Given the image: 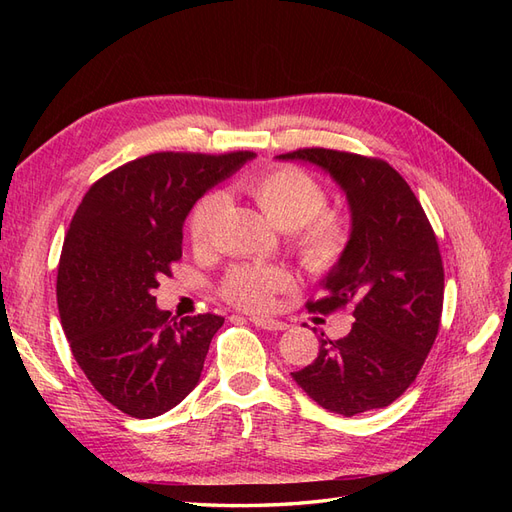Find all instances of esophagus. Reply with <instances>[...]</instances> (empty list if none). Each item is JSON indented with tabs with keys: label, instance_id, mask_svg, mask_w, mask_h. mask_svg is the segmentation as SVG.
I'll use <instances>...</instances> for the list:
<instances>
[{
	"label": "esophagus",
	"instance_id": "obj_1",
	"mask_svg": "<svg viewBox=\"0 0 512 512\" xmlns=\"http://www.w3.org/2000/svg\"><path fill=\"white\" fill-rule=\"evenodd\" d=\"M232 320H235V316H232ZM250 322L254 324V327L258 329H265V331H284L288 324L286 322H280V320H273V318H258V316H252Z\"/></svg>",
	"mask_w": 512,
	"mask_h": 512
}]
</instances>
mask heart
I'll return each mask as SVG.
<instances>
[{
	"instance_id": "b5f03b06",
	"label": "heart",
	"mask_w": 512,
	"mask_h": 512,
	"mask_svg": "<svg viewBox=\"0 0 512 512\" xmlns=\"http://www.w3.org/2000/svg\"><path fill=\"white\" fill-rule=\"evenodd\" d=\"M262 213L284 230H294L292 247L301 267L309 273H331L350 250L352 222L346 213L327 207L324 185L299 166H273L241 181ZM224 207L220 192L205 194L194 205L188 220L192 250L203 252L211 243L215 220ZM288 275L271 265H237L218 284L220 297L245 312H262L280 290L288 286Z\"/></svg>"
}]
</instances>
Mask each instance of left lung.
Masks as SVG:
<instances>
[{
	"label": "left lung",
	"instance_id": "1",
	"mask_svg": "<svg viewBox=\"0 0 512 512\" xmlns=\"http://www.w3.org/2000/svg\"><path fill=\"white\" fill-rule=\"evenodd\" d=\"M322 166L342 185L352 243L327 275V294L307 309L329 316L352 307V329L322 339L312 365L292 371L318 406L354 416L391 406L416 380L436 342L444 267L436 232L406 179L380 158L305 147L280 156Z\"/></svg>",
	"mask_w": 512,
	"mask_h": 512
}]
</instances>
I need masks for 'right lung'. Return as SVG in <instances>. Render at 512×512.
Masks as SVG:
<instances>
[{"mask_svg": "<svg viewBox=\"0 0 512 512\" xmlns=\"http://www.w3.org/2000/svg\"><path fill=\"white\" fill-rule=\"evenodd\" d=\"M254 151H160L100 177L61 247L57 307L91 386L134 418L175 408L198 384L222 316L170 318L153 290L181 258L183 220Z\"/></svg>", "mask_w": 512, "mask_h": 512, "instance_id": "right-lung-1", "label": "right lung"}]
</instances>
